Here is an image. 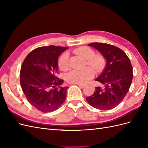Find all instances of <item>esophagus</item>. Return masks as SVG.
Masks as SVG:
<instances>
[{"instance_id": "34e87169", "label": "esophagus", "mask_w": 148, "mask_h": 148, "mask_svg": "<svg viewBox=\"0 0 148 148\" xmlns=\"http://www.w3.org/2000/svg\"><path fill=\"white\" fill-rule=\"evenodd\" d=\"M77 85H78V86L79 88H84L85 87V85H83V84H77Z\"/></svg>"}]
</instances>
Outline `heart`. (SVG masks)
Instances as JSON below:
<instances>
[{
  "label": "heart",
  "mask_w": 148,
  "mask_h": 148,
  "mask_svg": "<svg viewBox=\"0 0 148 148\" xmlns=\"http://www.w3.org/2000/svg\"><path fill=\"white\" fill-rule=\"evenodd\" d=\"M74 53L86 60V65L95 70L97 73H101L104 70L107 60L105 56L101 53H95L92 49L81 46L74 50ZM59 68L62 70L69 69V53L65 52L62 54L58 62ZM90 68H86L82 70H74L71 71L66 76V81L70 83L82 84L87 83L95 76V72Z\"/></svg>",
  "instance_id": "b5f03b06"
}]
</instances>
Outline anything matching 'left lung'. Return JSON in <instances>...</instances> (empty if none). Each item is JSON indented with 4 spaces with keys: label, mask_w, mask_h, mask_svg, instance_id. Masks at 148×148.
Here are the masks:
<instances>
[{
    "label": "left lung",
    "mask_w": 148,
    "mask_h": 148,
    "mask_svg": "<svg viewBox=\"0 0 148 148\" xmlns=\"http://www.w3.org/2000/svg\"><path fill=\"white\" fill-rule=\"evenodd\" d=\"M88 46L97 49L107 60L106 66L96 81L102 86L96 87L92 95L86 97L92 107L110 110L122 101L133 79V68L128 57L122 49L106 43L92 42Z\"/></svg>",
    "instance_id": "1"
}]
</instances>
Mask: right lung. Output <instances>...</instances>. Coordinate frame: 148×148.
I'll use <instances>...</instances> for the list:
<instances>
[{"label":"right lung","mask_w":148,"mask_h":148,"mask_svg":"<svg viewBox=\"0 0 148 148\" xmlns=\"http://www.w3.org/2000/svg\"><path fill=\"white\" fill-rule=\"evenodd\" d=\"M68 47H39L30 52L22 64L20 80L28 101L44 113L59 109L64 102L68 87H62L57 77L58 58Z\"/></svg>","instance_id":"obj_1"}]
</instances>
